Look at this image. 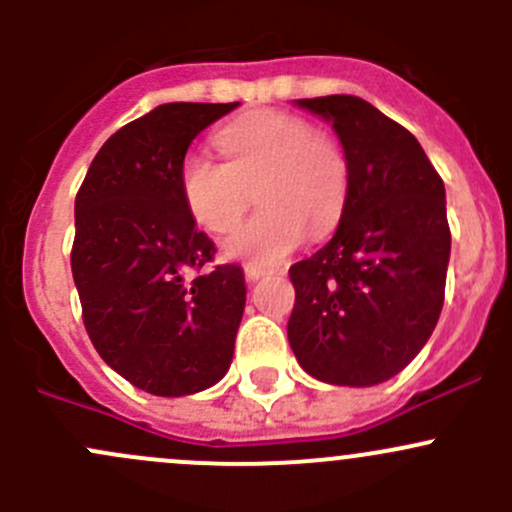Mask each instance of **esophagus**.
I'll list each match as a JSON object with an SVG mask.
<instances>
[{
  "instance_id": "obj_1",
  "label": "esophagus",
  "mask_w": 512,
  "mask_h": 512,
  "mask_svg": "<svg viewBox=\"0 0 512 512\" xmlns=\"http://www.w3.org/2000/svg\"><path fill=\"white\" fill-rule=\"evenodd\" d=\"M267 267H257V265H245V277H247V282H257L260 280V277H265L267 275Z\"/></svg>"
}]
</instances>
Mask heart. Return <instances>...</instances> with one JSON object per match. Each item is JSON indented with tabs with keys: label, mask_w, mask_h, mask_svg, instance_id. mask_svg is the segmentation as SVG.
I'll return each mask as SVG.
<instances>
[{
	"label": "heart",
	"mask_w": 512,
	"mask_h": 512,
	"mask_svg": "<svg viewBox=\"0 0 512 512\" xmlns=\"http://www.w3.org/2000/svg\"><path fill=\"white\" fill-rule=\"evenodd\" d=\"M223 163L203 153L180 160L178 185L190 218L210 232H227L250 205L247 223L223 240L227 260L272 267L304 242L339 223L349 195V163L329 133L287 111H255L215 136Z\"/></svg>",
	"instance_id": "b5f03b06"
}]
</instances>
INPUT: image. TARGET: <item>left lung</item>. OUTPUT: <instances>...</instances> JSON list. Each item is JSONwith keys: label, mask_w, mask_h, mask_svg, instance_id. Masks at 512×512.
I'll return each mask as SVG.
<instances>
[{"label": "left lung", "mask_w": 512, "mask_h": 512, "mask_svg": "<svg viewBox=\"0 0 512 512\" xmlns=\"http://www.w3.org/2000/svg\"><path fill=\"white\" fill-rule=\"evenodd\" d=\"M332 123L349 195L332 240L289 267V347L314 379L374 386L421 352L446 292V188L414 133L359 96L299 98Z\"/></svg>", "instance_id": "8db88e82"}]
</instances>
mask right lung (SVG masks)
Wrapping results in <instances>:
<instances>
[{
    "label": "right lung",
    "mask_w": 512,
    "mask_h": 512,
    "mask_svg": "<svg viewBox=\"0 0 512 512\" xmlns=\"http://www.w3.org/2000/svg\"><path fill=\"white\" fill-rule=\"evenodd\" d=\"M240 103H163L113 133L76 193L71 272L86 332L113 371L156 396H188L227 374L245 275L218 265L178 185L200 131Z\"/></svg>",
    "instance_id": "add662e5"
}]
</instances>
